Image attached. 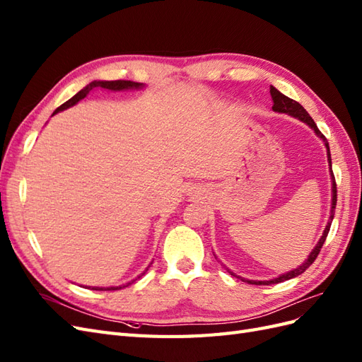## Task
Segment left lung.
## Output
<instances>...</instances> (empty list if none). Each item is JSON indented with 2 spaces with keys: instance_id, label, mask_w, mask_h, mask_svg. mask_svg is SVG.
<instances>
[{
  "instance_id": "8db88e82",
  "label": "left lung",
  "mask_w": 362,
  "mask_h": 362,
  "mask_svg": "<svg viewBox=\"0 0 362 362\" xmlns=\"http://www.w3.org/2000/svg\"><path fill=\"white\" fill-rule=\"evenodd\" d=\"M270 94H272V98H273V103H274V105H273V110H274V112L288 113V115H291V117H294V118H297V119L303 121L305 124H308V126L315 132V135H317L318 138L323 139L325 146H326V148H327V160H329L330 167H332V162H330L329 142H327V139L325 138L323 133L318 130L317 124L314 122V119H313L311 117H309V113L303 109V106L300 105V103H297V101H294V100H291V98H288L286 95L282 94V92H279L274 86H270ZM330 175H332V208H330V216H329V221H327V224H326V229H325V232H323V235H322V238H320L318 244L314 247V250H313L311 253H309L308 259H306L302 265H298V268H294V270H291V272H288V273H285V274H281L279 277H274V279H272V281H249V279H243V277L236 276V274H233V273L230 272L233 276L240 277L241 281H244V282H247V284H252V285H272V284H279V282L288 281V279H293V277H296V276H298V274H302L303 272H306V268L311 267V264L315 261V257L318 256L320 250H322V247H323V244H325V241H326V236H327V233H329L330 224H332L334 214H335V206H337V183H335V177H334V173H332V171H330Z\"/></svg>"
}]
</instances>
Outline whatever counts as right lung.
Instances as JSON below:
<instances>
[{
	"instance_id": "add662e5",
	"label": "right lung",
	"mask_w": 362,
	"mask_h": 362,
	"mask_svg": "<svg viewBox=\"0 0 362 362\" xmlns=\"http://www.w3.org/2000/svg\"><path fill=\"white\" fill-rule=\"evenodd\" d=\"M95 88H103V89H109V90H126V89H141V88H144V85L142 83H136V81H130V80H113V81H105V80H94V81H90L89 85H86L83 89H81L80 92H77V94L72 97V98H69L66 103H64V105L62 106H59L54 112H53V115H56L57 112H60V110H65V109H68V107H71V106H74V105H77V103L80 101V100H83L89 92L92 90V89H95ZM127 285H130V284H127ZM126 285V286H127ZM90 288V286H89ZM121 286H107V288H100V286H92V290H95V291H115V290H119Z\"/></svg>"
}]
</instances>
